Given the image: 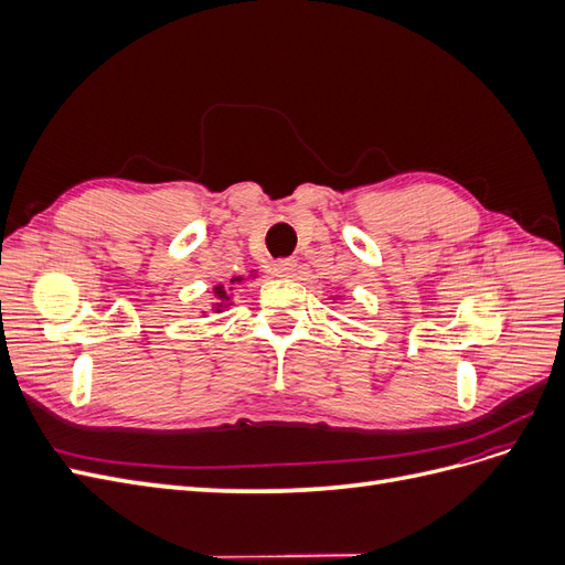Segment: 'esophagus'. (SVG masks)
Returning a JSON list of instances; mask_svg holds the SVG:
<instances>
[{"instance_id":"obj_1","label":"esophagus","mask_w":565,"mask_h":565,"mask_svg":"<svg viewBox=\"0 0 565 565\" xmlns=\"http://www.w3.org/2000/svg\"><path fill=\"white\" fill-rule=\"evenodd\" d=\"M273 276L278 278H292L295 270H297V259H278L273 262Z\"/></svg>"}]
</instances>
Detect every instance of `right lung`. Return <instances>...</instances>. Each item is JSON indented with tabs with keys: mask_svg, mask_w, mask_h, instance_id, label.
<instances>
[{
	"mask_svg": "<svg viewBox=\"0 0 565 565\" xmlns=\"http://www.w3.org/2000/svg\"><path fill=\"white\" fill-rule=\"evenodd\" d=\"M237 282H243L241 276L231 278V285H237ZM231 289H233V287H224V285H216V287H214V297L218 299V301L214 303V311H216V313H221V311H224L226 306H228V301H231Z\"/></svg>",
	"mask_w": 565,
	"mask_h": 565,
	"instance_id": "right-lung-1",
	"label": "right lung"
}]
</instances>
